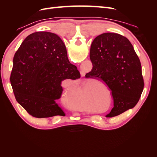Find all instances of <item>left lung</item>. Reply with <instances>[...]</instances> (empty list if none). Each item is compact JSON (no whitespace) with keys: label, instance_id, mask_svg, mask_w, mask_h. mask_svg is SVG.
<instances>
[{"label":"left lung","instance_id":"obj_1","mask_svg":"<svg viewBox=\"0 0 157 157\" xmlns=\"http://www.w3.org/2000/svg\"><path fill=\"white\" fill-rule=\"evenodd\" d=\"M90 58L93 67L85 77L102 80L113 98L114 107L106 117L117 116L135 107L144 82L140 60L129 40L117 33H103L92 42Z\"/></svg>","mask_w":157,"mask_h":157}]
</instances>
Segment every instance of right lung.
Instances as JSON below:
<instances>
[{
  "label": "right lung",
  "mask_w": 157,
  "mask_h": 157,
  "mask_svg": "<svg viewBox=\"0 0 157 157\" xmlns=\"http://www.w3.org/2000/svg\"><path fill=\"white\" fill-rule=\"evenodd\" d=\"M80 78L60 37L39 31L27 36L16 52L10 80L16 101L29 115L50 118L65 115L57 103L61 81Z\"/></svg>",
  "instance_id": "1"
}]
</instances>
